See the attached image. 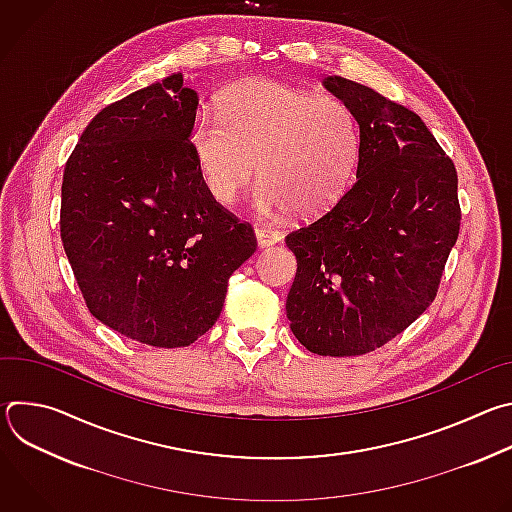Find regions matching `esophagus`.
Segmentation results:
<instances>
[{
    "label": "esophagus",
    "instance_id": "esophagus-1",
    "mask_svg": "<svg viewBox=\"0 0 512 512\" xmlns=\"http://www.w3.org/2000/svg\"><path fill=\"white\" fill-rule=\"evenodd\" d=\"M255 235H257V243H259V247H269V245H275V243H279V233L277 231H273V229H269V227H257L255 229Z\"/></svg>",
    "mask_w": 512,
    "mask_h": 512
}]
</instances>
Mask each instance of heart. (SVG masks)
<instances>
[{"label": "heart", "instance_id": "b5f03b06", "mask_svg": "<svg viewBox=\"0 0 512 512\" xmlns=\"http://www.w3.org/2000/svg\"><path fill=\"white\" fill-rule=\"evenodd\" d=\"M190 148L210 194L233 204L253 180L259 214L316 216L346 190L360 148L350 107L334 97L273 79H249L221 99V115L202 109Z\"/></svg>", "mask_w": 512, "mask_h": 512}]
</instances>
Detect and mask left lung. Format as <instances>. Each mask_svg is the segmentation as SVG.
I'll list each match as a JSON object with an SVG mask.
<instances>
[{
	"mask_svg": "<svg viewBox=\"0 0 512 512\" xmlns=\"http://www.w3.org/2000/svg\"><path fill=\"white\" fill-rule=\"evenodd\" d=\"M324 87L360 127L356 180L285 237L298 259L285 310L310 352L356 356L387 344L435 300L460 233L458 174L411 109L342 77Z\"/></svg>",
	"mask_w": 512,
	"mask_h": 512,
	"instance_id": "1",
	"label": "left lung"
}]
</instances>
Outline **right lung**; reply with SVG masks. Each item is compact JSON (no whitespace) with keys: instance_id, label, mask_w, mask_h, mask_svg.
I'll return each instance as SVG.
<instances>
[{"instance_id":"1","label":"right lung","mask_w":512,"mask_h":512,"mask_svg":"<svg viewBox=\"0 0 512 512\" xmlns=\"http://www.w3.org/2000/svg\"><path fill=\"white\" fill-rule=\"evenodd\" d=\"M198 97L182 72L107 105L62 176L60 239L89 312L156 348L190 346L221 316L229 277L255 251L190 148Z\"/></svg>"}]
</instances>
